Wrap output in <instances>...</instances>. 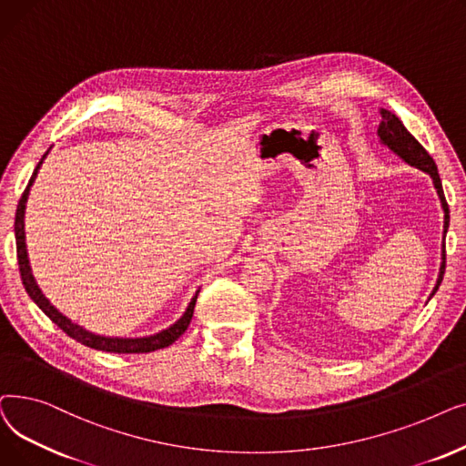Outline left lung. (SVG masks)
Returning <instances> with one entry per match:
<instances>
[{"mask_svg":"<svg viewBox=\"0 0 466 466\" xmlns=\"http://www.w3.org/2000/svg\"><path fill=\"white\" fill-rule=\"evenodd\" d=\"M380 114H381V123H380V128H378L380 142L383 146H387L392 153H396L398 157H400L402 161H406L408 165H411V167H415L419 170H423V172H427L431 176L432 184H434V189H436L438 198H440V203H441V210H444V235H441V261H440L436 284H434L432 292L429 296V299H431L436 294L438 286L441 284V279H444V271H446V233H448V228H450V207L446 203L444 189H441V180H440L436 163L432 161V157L427 153V149L410 135V130L404 127V123L398 119L392 112H389V109L381 107Z\"/></svg>","mask_w":466,"mask_h":466,"instance_id":"8db88e82","label":"left lung"}]
</instances>
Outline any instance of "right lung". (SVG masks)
Segmentation results:
<instances>
[{
  "label": "right lung",
  "instance_id": "1",
  "mask_svg": "<svg viewBox=\"0 0 466 466\" xmlns=\"http://www.w3.org/2000/svg\"><path fill=\"white\" fill-rule=\"evenodd\" d=\"M51 147L43 155L41 161L37 163L32 178L22 193L18 207H16V216H15V238H16V258H18V269H20V277H22V284H25L28 296L32 298V301L41 309L43 313H46L62 331H66L72 339L96 349V350H106V352H119V354H135V352H151V350H157V349H165L168 345H172L176 339H178L184 331L187 329L191 317H193V309H195V301L198 296V290L195 292V296L191 298L189 305L186 307L184 315L176 320L174 324H170L168 328L157 331V334L153 336H144V338H112V336H100L95 334V331H88L86 328L79 326L77 322H74L72 319H68L66 315H62L58 309L43 296L41 288L37 286L34 275H32V268H30V259H28V250H26V233H25V214H26V203H28V195L30 189L37 178V172L43 165V161L47 159Z\"/></svg>",
  "mask_w": 466,
  "mask_h": 466
}]
</instances>
